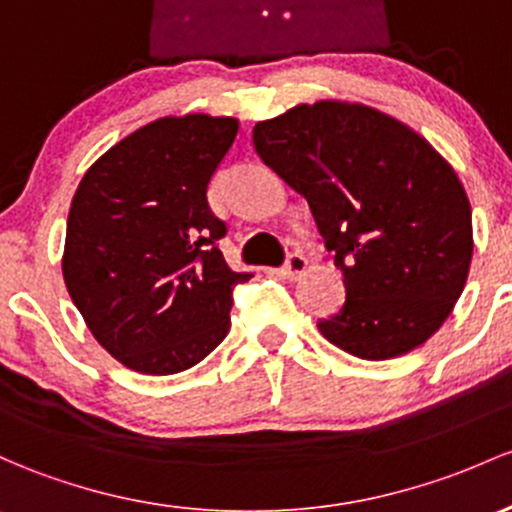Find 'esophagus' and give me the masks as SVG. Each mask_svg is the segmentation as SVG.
I'll return each instance as SVG.
<instances>
[{
	"label": "esophagus",
	"instance_id": "esophagus-1",
	"mask_svg": "<svg viewBox=\"0 0 512 512\" xmlns=\"http://www.w3.org/2000/svg\"><path fill=\"white\" fill-rule=\"evenodd\" d=\"M305 271H307V261H305V256H300V254H290L288 258H285V266H283L285 278L298 280Z\"/></svg>",
	"mask_w": 512,
	"mask_h": 512
}]
</instances>
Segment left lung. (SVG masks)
<instances>
[{
	"label": "left lung",
	"mask_w": 512,
	"mask_h": 512,
	"mask_svg": "<svg viewBox=\"0 0 512 512\" xmlns=\"http://www.w3.org/2000/svg\"><path fill=\"white\" fill-rule=\"evenodd\" d=\"M266 166L305 195L346 300L317 322L366 361L425 344L454 310L474 254L471 205L425 136L359 102L298 104L254 126Z\"/></svg>",
	"instance_id": "obj_1"
}]
</instances>
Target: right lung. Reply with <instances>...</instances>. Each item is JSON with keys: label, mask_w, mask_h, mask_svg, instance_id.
I'll use <instances>...</instances> for the list:
<instances>
[{"label": "right lung", "mask_w": 512, "mask_h": 512, "mask_svg": "<svg viewBox=\"0 0 512 512\" xmlns=\"http://www.w3.org/2000/svg\"><path fill=\"white\" fill-rule=\"evenodd\" d=\"M234 117H163L102 153L68 214L63 278L92 337L119 364L170 376L227 337L236 273L217 241L207 185L232 148Z\"/></svg>", "instance_id": "add662e5"}]
</instances>
